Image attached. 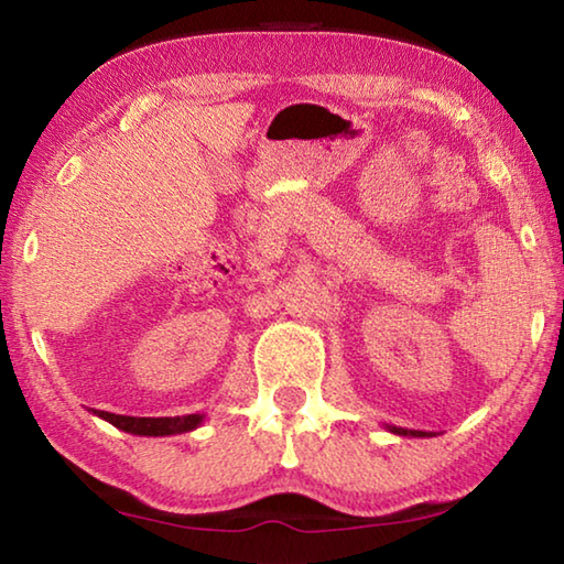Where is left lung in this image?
I'll return each instance as SVG.
<instances>
[{
    "label": "left lung",
    "instance_id": "1",
    "mask_svg": "<svg viewBox=\"0 0 564 564\" xmlns=\"http://www.w3.org/2000/svg\"><path fill=\"white\" fill-rule=\"evenodd\" d=\"M393 435H410V437H433L435 433H425V431H408V427H395V425H386Z\"/></svg>",
    "mask_w": 564,
    "mask_h": 564
}]
</instances>
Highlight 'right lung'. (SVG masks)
<instances>
[{
  "instance_id": "right-lung-1",
  "label": "right lung",
  "mask_w": 564,
  "mask_h": 564,
  "mask_svg": "<svg viewBox=\"0 0 564 564\" xmlns=\"http://www.w3.org/2000/svg\"><path fill=\"white\" fill-rule=\"evenodd\" d=\"M94 415L107 420L113 427L131 435H147V437H161V435H181L196 431L204 423V413L191 415H176V417H131V415H113L107 410H91Z\"/></svg>"
}]
</instances>
